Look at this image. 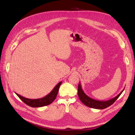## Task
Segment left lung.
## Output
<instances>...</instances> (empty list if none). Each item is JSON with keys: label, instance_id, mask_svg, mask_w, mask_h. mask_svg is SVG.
Instances as JSON below:
<instances>
[{"label": "left lung", "instance_id": "1", "mask_svg": "<svg viewBox=\"0 0 135 135\" xmlns=\"http://www.w3.org/2000/svg\"><path fill=\"white\" fill-rule=\"evenodd\" d=\"M124 89L120 92V93L119 95H118L115 97L110 99V100L107 101H98L90 97L85 94L81 88V84L79 83L78 85V96L80 100L85 105H86L88 107L90 108L102 109L109 107L110 105L114 103V102L118 98V97L120 96V95L122 94L123 91L124 90Z\"/></svg>", "mask_w": 135, "mask_h": 135}]
</instances>
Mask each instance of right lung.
Wrapping results in <instances>:
<instances>
[{
    "mask_svg": "<svg viewBox=\"0 0 135 135\" xmlns=\"http://www.w3.org/2000/svg\"><path fill=\"white\" fill-rule=\"evenodd\" d=\"M61 83H62V81H60V83H59L56 85V86H55V88L53 89V90L50 92V93L49 94H47L46 96H45V97L40 98L30 99V98L24 97L22 96L18 95L16 93L15 94L25 103H26L28 105L30 106V107H44V106L50 104H51L55 100L57 95L59 88L61 85Z\"/></svg>",
    "mask_w": 135,
    "mask_h": 135,
    "instance_id": "1",
    "label": "right lung"
}]
</instances>
